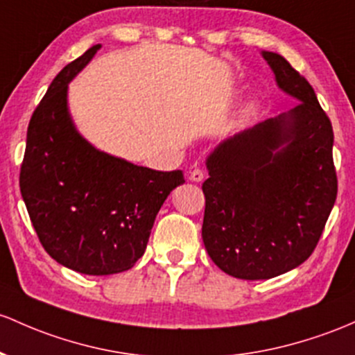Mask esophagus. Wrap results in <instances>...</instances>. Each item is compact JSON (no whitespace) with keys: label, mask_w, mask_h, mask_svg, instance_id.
Here are the masks:
<instances>
[{"label":"esophagus","mask_w":355,"mask_h":355,"mask_svg":"<svg viewBox=\"0 0 355 355\" xmlns=\"http://www.w3.org/2000/svg\"><path fill=\"white\" fill-rule=\"evenodd\" d=\"M189 178L192 182H202V180H204V171H202L200 168L192 170V171H190V177Z\"/></svg>","instance_id":"esophagus-1"}]
</instances>
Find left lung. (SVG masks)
<instances>
[{"instance_id":"left-lung-1","label":"left lung","mask_w":355,"mask_h":355,"mask_svg":"<svg viewBox=\"0 0 355 355\" xmlns=\"http://www.w3.org/2000/svg\"><path fill=\"white\" fill-rule=\"evenodd\" d=\"M261 55L298 104L220 141L202 185L205 249L239 279L275 278L309 259L337 197L332 124L313 87L279 53Z\"/></svg>"}]
</instances>
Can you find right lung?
<instances>
[{
    "mask_svg": "<svg viewBox=\"0 0 355 355\" xmlns=\"http://www.w3.org/2000/svg\"><path fill=\"white\" fill-rule=\"evenodd\" d=\"M101 45L65 65L35 109L26 133L19 190L38 239L62 266L114 275L145 252L155 217L180 170L158 171L97 150L77 131L69 84Z\"/></svg>",
    "mask_w": 355,
    "mask_h": 355,
    "instance_id": "1",
    "label": "right lung"
}]
</instances>
